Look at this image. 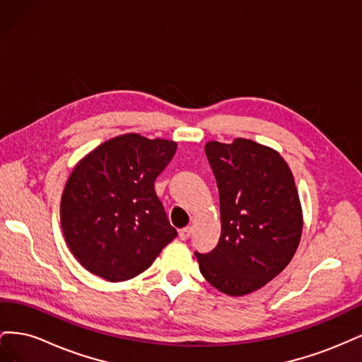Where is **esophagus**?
Returning <instances> with one entry per match:
<instances>
[{"label":"esophagus","mask_w":362,"mask_h":362,"mask_svg":"<svg viewBox=\"0 0 362 362\" xmlns=\"http://www.w3.org/2000/svg\"><path fill=\"white\" fill-rule=\"evenodd\" d=\"M192 226H187V228H182V229H180V238L181 240H187L189 237H190V234H192Z\"/></svg>","instance_id":"1"}]
</instances>
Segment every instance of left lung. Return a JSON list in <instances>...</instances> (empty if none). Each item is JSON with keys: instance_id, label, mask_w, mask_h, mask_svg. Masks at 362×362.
I'll return each instance as SVG.
<instances>
[{"instance_id": "obj_1", "label": "left lung", "mask_w": 362, "mask_h": 362, "mask_svg": "<svg viewBox=\"0 0 362 362\" xmlns=\"http://www.w3.org/2000/svg\"><path fill=\"white\" fill-rule=\"evenodd\" d=\"M205 154L221 196L222 233L211 252L194 255L214 288L245 296L291 261L303 228L299 193L279 152L254 140L208 141Z\"/></svg>"}]
</instances>
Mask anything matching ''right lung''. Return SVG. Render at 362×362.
I'll return each instance as SVG.
<instances>
[{"label":"right lung","mask_w":362,"mask_h":362,"mask_svg":"<svg viewBox=\"0 0 362 362\" xmlns=\"http://www.w3.org/2000/svg\"><path fill=\"white\" fill-rule=\"evenodd\" d=\"M175 151L172 140L129 133L104 141L74 168L60 221L86 270L110 282L131 279L178 235L154 187Z\"/></svg>","instance_id":"right-lung-1"}]
</instances>
